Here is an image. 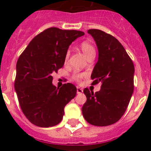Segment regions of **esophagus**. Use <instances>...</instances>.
<instances>
[{"instance_id":"1","label":"esophagus","mask_w":151,"mask_h":151,"mask_svg":"<svg viewBox=\"0 0 151 151\" xmlns=\"http://www.w3.org/2000/svg\"><path fill=\"white\" fill-rule=\"evenodd\" d=\"M82 92H83L82 88H81L79 87H77V94H82Z\"/></svg>"}]
</instances>
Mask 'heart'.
<instances>
[{
    "label": "heart",
    "mask_w": 151,
    "mask_h": 151,
    "mask_svg": "<svg viewBox=\"0 0 151 151\" xmlns=\"http://www.w3.org/2000/svg\"><path fill=\"white\" fill-rule=\"evenodd\" d=\"M80 48H81V50H82L83 54H85V57H86L88 60L91 58V57H95V54H96L95 48H94V47L93 46L90 42H88V41H83V42H82L81 45H80ZM69 57V51H67L66 53V55H65V61H66V62L68 60ZM84 76H85V75L82 74V73H76L73 74V78L74 80H76V81H77V82H79Z\"/></svg>",
    "instance_id": "heart-1"
}]
</instances>
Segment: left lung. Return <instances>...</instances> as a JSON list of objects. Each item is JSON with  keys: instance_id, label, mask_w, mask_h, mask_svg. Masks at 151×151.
I'll return each instance as SVG.
<instances>
[{"instance_id": "8db88e82", "label": "left lung", "mask_w": 151, "mask_h": 151, "mask_svg": "<svg viewBox=\"0 0 151 151\" xmlns=\"http://www.w3.org/2000/svg\"><path fill=\"white\" fill-rule=\"evenodd\" d=\"M88 33L95 41L99 53L91 76L92 84L102 85L95 93L84 89L87 101L82 114L88 123L106 126L119 120L129 106L134 91V66L115 37L99 29H89Z\"/></svg>"}]
</instances>
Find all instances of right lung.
I'll use <instances>...</instances> for the list:
<instances>
[{
	"label": "right lung",
	"instance_id": "obj_1",
	"mask_svg": "<svg viewBox=\"0 0 151 151\" xmlns=\"http://www.w3.org/2000/svg\"><path fill=\"white\" fill-rule=\"evenodd\" d=\"M84 35L49 28L36 35L19 57L14 88L22 113L34 125L47 128L60 123L64 107L76 94L71 83L60 88L53 85L51 75L63 66L72 42Z\"/></svg>",
	"mask_w": 151,
	"mask_h": 151
}]
</instances>
